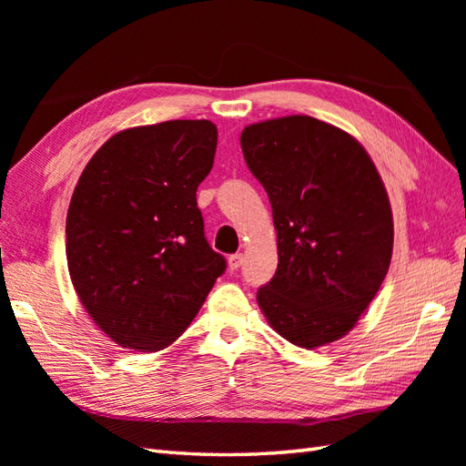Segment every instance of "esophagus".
<instances>
[{
  "label": "esophagus",
  "mask_w": 466,
  "mask_h": 466,
  "mask_svg": "<svg viewBox=\"0 0 466 466\" xmlns=\"http://www.w3.org/2000/svg\"><path fill=\"white\" fill-rule=\"evenodd\" d=\"M242 262H244V258H242V254H232L230 258H228V268H230L232 272H236L242 266Z\"/></svg>",
  "instance_id": "1"
}]
</instances>
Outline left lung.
Returning <instances> with one entry per match:
<instances>
[{
    "label": "left lung",
    "mask_w": 466,
    "mask_h": 466,
    "mask_svg": "<svg viewBox=\"0 0 466 466\" xmlns=\"http://www.w3.org/2000/svg\"><path fill=\"white\" fill-rule=\"evenodd\" d=\"M240 146L270 198L279 268L256 294L282 339H342L379 292L392 256L389 194L350 134L310 116L244 127Z\"/></svg>",
    "instance_id": "left-lung-1"
}]
</instances>
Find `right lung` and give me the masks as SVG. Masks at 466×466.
I'll return each instance as SVG.
<instances>
[{"instance_id": "obj_1", "label": "right lung", "mask_w": 466, "mask_h": 466, "mask_svg": "<svg viewBox=\"0 0 466 466\" xmlns=\"http://www.w3.org/2000/svg\"><path fill=\"white\" fill-rule=\"evenodd\" d=\"M216 142L208 120L130 127L77 180L66 218L69 276L92 320L124 349L170 346L226 270L196 202Z\"/></svg>"}]
</instances>
